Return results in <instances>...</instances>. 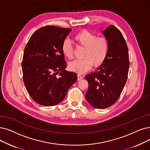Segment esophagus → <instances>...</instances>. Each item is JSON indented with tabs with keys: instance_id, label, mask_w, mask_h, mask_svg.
Returning a JSON list of instances; mask_svg holds the SVG:
<instances>
[{
	"instance_id": "1",
	"label": "esophagus",
	"mask_w": 150,
	"mask_h": 150,
	"mask_svg": "<svg viewBox=\"0 0 150 150\" xmlns=\"http://www.w3.org/2000/svg\"><path fill=\"white\" fill-rule=\"evenodd\" d=\"M82 78H83V77H82V76L81 74H77V80L80 81V80H81Z\"/></svg>"
}]
</instances>
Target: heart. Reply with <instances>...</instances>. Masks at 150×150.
Masks as SVG:
<instances>
[{
  "label": "heart",
  "instance_id": "b5f03b06",
  "mask_svg": "<svg viewBox=\"0 0 150 150\" xmlns=\"http://www.w3.org/2000/svg\"><path fill=\"white\" fill-rule=\"evenodd\" d=\"M74 40L80 46L84 47L83 58L70 62L68 68L71 71L77 73H83L91 68L93 64L95 67H100L105 62L109 53V42L104 37H98L83 29L77 33ZM62 50L65 57L71 59L73 57V47L69 41L65 40L62 44Z\"/></svg>",
  "mask_w": 150,
  "mask_h": 150
}]
</instances>
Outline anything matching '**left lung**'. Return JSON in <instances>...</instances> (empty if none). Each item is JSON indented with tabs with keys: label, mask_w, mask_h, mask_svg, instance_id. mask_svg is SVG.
<instances>
[{
	"label": "left lung",
	"mask_w": 150,
	"mask_h": 150,
	"mask_svg": "<svg viewBox=\"0 0 150 150\" xmlns=\"http://www.w3.org/2000/svg\"><path fill=\"white\" fill-rule=\"evenodd\" d=\"M109 42V53L103 64L86 76L88 88L86 98L95 108L104 109L115 104L126 83L129 69L128 47L121 32L111 25L102 31Z\"/></svg>",
	"instance_id": "obj_1"
}]
</instances>
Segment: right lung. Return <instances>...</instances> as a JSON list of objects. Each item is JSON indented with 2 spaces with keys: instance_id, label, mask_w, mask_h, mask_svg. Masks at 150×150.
<instances>
[{
  "instance_id": "1",
  "label": "right lung",
  "mask_w": 150,
  "mask_h": 150,
  "mask_svg": "<svg viewBox=\"0 0 150 150\" xmlns=\"http://www.w3.org/2000/svg\"><path fill=\"white\" fill-rule=\"evenodd\" d=\"M69 28L46 26L30 38L24 50L22 69L27 91L37 103L54 106L64 98L77 81V74L67 67L62 47Z\"/></svg>"
}]
</instances>
